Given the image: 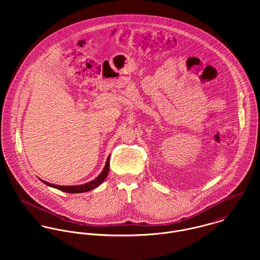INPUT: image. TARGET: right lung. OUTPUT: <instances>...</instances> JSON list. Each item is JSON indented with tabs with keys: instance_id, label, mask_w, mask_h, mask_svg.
I'll return each mask as SVG.
<instances>
[{
	"instance_id": "1",
	"label": "right lung",
	"mask_w": 260,
	"mask_h": 260,
	"mask_svg": "<svg viewBox=\"0 0 260 260\" xmlns=\"http://www.w3.org/2000/svg\"><path fill=\"white\" fill-rule=\"evenodd\" d=\"M109 166H110V156L108 157L107 159V162H106V165L103 169V171L101 172V174L95 178L94 180L88 182V183H85V184H82V185H76V186H60L55 185V184H52V183H49V182H46V181H43L46 185L51 186L53 188H56V189H59L61 191H64V192H67V193H82V192H87V191H90V190H93L95 189L96 187L100 185L107 177L108 175V172H109Z\"/></svg>"
}]
</instances>
